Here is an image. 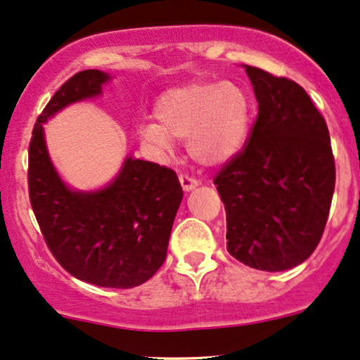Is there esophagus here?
Instances as JSON below:
<instances>
[{
  "label": "esophagus",
  "mask_w": 360,
  "mask_h": 360,
  "mask_svg": "<svg viewBox=\"0 0 360 360\" xmlns=\"http://www.w3.org/2000/svg\"><path fill=\"white\" fill-rule=\"evenodd\" d=\"M179 180H180V184H181V188H184L185 192H191V191H193V188L197 187V185H199V180L193 179V176L185 175V173H180Z\"/></svg>",
  "instance_id": "34e87169"
}]
</instances>
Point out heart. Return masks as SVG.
Returning <instances> with one entry per match:
<instances>
[{"label": "heart", "mask_w": 360, "mask_h": 360, "mask_svg": "<svg viewBox=\"0 0 360 360\" xmlns=\"http://www.w3.org/2000/svg\"><path fill=\"white\" fill-rule=\"evenodd\" d=\"M155 115L158 122H143L137 129L149 151L168 155L173 139H187L188 155L197 163L216 167L243 149L253 98L236 82H193L165 91Z\"/></svg>", "instance_id": "1"}]
</instances>
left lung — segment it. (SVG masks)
I'll return each mask as SVG.
<instances>
[{
  "label": "left lung",
  "mask_w": 360,
  "mask_h": 360,
  "mask_svg": "<svg viewBox=\"0 0 360 360\" xmlns=\"http://www.w3.org/2000/svg\"><path fill=\"white\" fill-rule=\"evenodd\" d=\"M258 115L243 149L217 172L228 252L257 270L302 264L325 231L335 158L325 119L296 82L246 66Z\"/></svg>",
  "instance_id": "obj_1"
}]
</instances>
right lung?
I'll return each mask as SVG.
<instances>
[{"label":"right lung","mask_w":360,"mask_h":360,"mask_svg":"<svg viewBox=\"0 0 360 360\" xmlns=\"http://www.w3.org/2000/svg\"><path fill=\"white\" fill-rule=\"evenodd\" d=\"M108 79L98 70L76 72L46 105L28 146V195L60 267L100 288L131 289L149 281L167 258L184 197L179 176L167 167L129 156L102 191H71L52 165L42 127L66 105L100 95Z\"/></svg>","instance_id":"add662e5"}]
</instances>
